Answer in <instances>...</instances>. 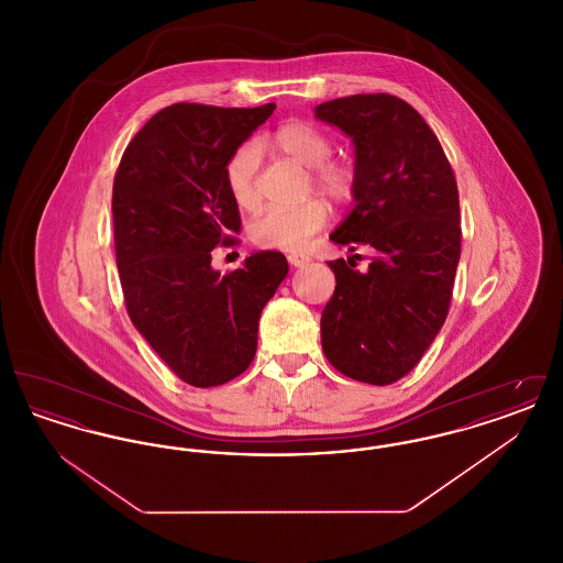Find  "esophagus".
Listing matches in <instances>:
<instances>
[{"label": "esophagus", "mask_w": 563, "mask_h": 563, "mask_svg": "<svg viewBox=\"0 0 563 563\" xmlns=\"http://www.w3.org/2000/svg\"><path fill=\"white\" fill-rule=\"evenodd\" d=\"M287 260H289L291 268H301V266H306V264L310 262V257H308V255H301V253H291Z\"/></svg>", "instance_id": "obj_1"}]
</instances>
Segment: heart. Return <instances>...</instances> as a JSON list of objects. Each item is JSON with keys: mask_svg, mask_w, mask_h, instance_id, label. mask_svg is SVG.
Masks as SVG:
<instances>
[{"mask_svg": "<svg viewBox=\"0 0 563 563\" xmlns=\"http://www.w3.org/2000/svg\"><path fill=\"white\" fill-rule=\"evenodd\" d=\"M272 145L287 158L310 168L308 194L317 191L335 207H349L358 194V170L349 161L331 158L333 139L310 122L291 120L272 134ZM262 152L255 141H246L225 162V188L241 209H255L260 202ZM329 211L319 198H310L294 209L272 207L257 214L249 236L260 249L299 251L327 225Z\"/></svg>", "mask_w": 563, "mask_h": 563, "instance_id": "heart-1", "label": "heart"}]
</instances>
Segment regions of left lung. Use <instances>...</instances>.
I'll return each mask as SVG.
<instances>
[{
    "label": "left lung",
    "instance_id": "obj_1",
    "mask_svg": "<svg viewBox=\"0 0 563 563\" xmlns=\"http://www.w3.org/2000/svg\"><path fill=\"white\" fill-rule=\"evenodd\" d=\"M317 118L356 147V207L331 241L374 251L365 272L352 257L329 262L335 291L322 310V352L340 374L388 386L420 363L450 312L462 246L454 170L399 97L333 99Z\"/></svg>",
    "mask_w": 563,
    "mask_h": 563
}]
</instances>
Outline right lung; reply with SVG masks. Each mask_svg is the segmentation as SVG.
Returning <instances> with one entry per match:
<instances>
[{"instance_id":"1","label":"right lung","mask_w":563,"mask_h":563,"mask_svg":"<svg viewBox=\"0 0 563 563\" xmlns=\"http://www.w3.org/2000/svg\"><path fill=\"white\" fill-rule=\"evenodd\" d=\"M274 103H175L126 145L113 177V244L126 312L168 369L196 388L225 384L251 365L264 306L285 280L283 253L262 251L223 276L214 246L239 244V205L225 162Z\"/></svg>"}]
</instances>
